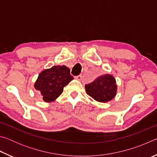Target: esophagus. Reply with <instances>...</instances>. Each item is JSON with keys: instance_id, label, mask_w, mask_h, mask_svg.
I'll use <instances>...</instances> for the list:
<instances>
[{"instance_id": "34e87169", "label": "esophagus", "mask_w": 157, "mask_h": 157, "mask_svg": "<svg viewBox=\"0 0 157 157\" xmlns=\"http://www.w3.org/2000/svg\"><path fill=\"white\" fill-rule=\"evenodd\" d=\"M75 79H76L77 80H81V79H82V75H79L78 76H75Z\"/></svg>"}]
</instances>
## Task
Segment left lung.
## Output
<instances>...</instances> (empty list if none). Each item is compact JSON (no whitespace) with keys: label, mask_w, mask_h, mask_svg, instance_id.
Instances as JSON below:
<instances>
[{"label":"left lung","mask_w":157,"mask_h":157,"mask_svg":"<svg viewBox=\"0 0 157 157\" xmlns=\"http://www.w3.org/2000/svg\"><path fill=\"white\" fill-rule=\"evenodd\" d=\"M86 94L100 102H107L114 98L117 92L116 79L109 74L99 76L85 85Z\"/></svg>","instance_id":"8db88e82"}]
</instances>
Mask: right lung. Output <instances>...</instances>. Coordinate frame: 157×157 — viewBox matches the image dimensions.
<instances>
[{
    "label": "right lung",
    "mask_w": 157,
    "mask_h": 157,
    "mask_svg": "<svg viewBox=\"0 0 157 157\" xmlns=\"http://www.w3.org/2000/svg\"><path fill=\"white\" fill-rule=\"evenodd\" d=\"M73 79L70 69L66 66H54L42 71L34 83L46 102L55 101L62 94L63 87Z\"/></svg>",
    "instance_id": "right-lung-1"
}]
</instances>
